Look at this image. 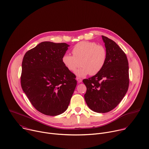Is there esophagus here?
Wrapping results in <instances>:
<instances>
[{"mask_svg":"<svg viewBox=\"0 0 149 149\" xmlns=\"http://www.w3.org/2000/svg\"><path fill=\"white\" fill-rule=\"evenodd\" d=\"M77 80L78 81V82H82V79L81 78H78V77H77Z\"/></svg>","mask_w":149,"mask_h":149,"instance_id":"1","label":"esophagus"}]
</instances>
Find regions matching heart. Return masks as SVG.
Here are the masks:
<instances>
[{
	"mask_svg": "<svg viewBox=\"0 0 149 149\" xmlns=\"http://www.w3.org/2000/svg\"><path fill=\"white\" fill-rule=\"evenodd\" d=\"M73 56L65 54L62 57V62L70 71H73L80 63L81 66L75 71L79 77H83L90 73L91 75L98 74L105 65L107 58V52L101 45L95 42L82 41L72 48Z\"/></svg>",
	"mask_w": 149,
	"mask_h": 149,
	"instance_id": "obj_1",
	"label": "heart"
}]
</instances>
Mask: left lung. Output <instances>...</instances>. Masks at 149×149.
Masks as SVG:
<instances>
[{"label": "left lung", "mask_w": 149, "mask_h": 149, "mask_svg": "<svg viewBox=\"0 0 149 149\" xmlns=\"http://www.w3.org/2000/svg\"><path fill=\"white\" fill-rule=\"evenodd\" d=\"M107 52L103 68L94 76L84 79V95L88 107L96 113H108L117 107L129 86V62L124 51L114 41L102 36Z\"/></svg>", "instance_id": "8db88e82"}]
</instances>
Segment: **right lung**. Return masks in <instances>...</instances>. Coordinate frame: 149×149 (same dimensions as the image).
I'll list each match as a JSON object with an SVG mask.
<instances>
[{
    "label": "right lung",
    "instance_id": "right-lung-1",
    "mask_svg": "<svg viewBox=\"0 0 149 149\" xmlns=\"http://www.w3.org/2000/svg\"><path fill=\"white\" fill-rule=\"evenodd\" d=\"M69 46L42 42L24 56L21 87L32 105L45 115L65 111L77 86L75 75L62 62Z\"/></svg>",
    "mask_w": 149,
    "mask_h": 149
}]
</instances>
